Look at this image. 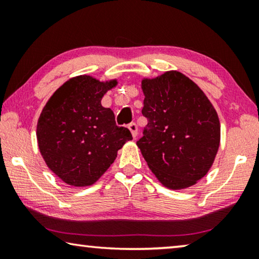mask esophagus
<instances>
[{"mask_svg": "<svg viewBox=\"0 0 259 259\" xmlns=\"http://www.w3.org/2000/svg\"><path fill=\"white\" fill-rule=\"evenodd\" d=\"M128 128H129V130L131 131V135H133V137H134V138L137 137V135H138V128H137V125H136V123H130V124L128 125Z\"/></svg>", "mask_w": 259, "mask_h": 259, "instance_id": "1", "label": "esophagus"}]
</instances>
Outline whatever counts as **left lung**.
Here are the masks:
<instances>
[{
    "label": "left lung",
    "instance_id": "8db88e82",
    "mask_svg": "<svg viewBox=\"0 0 259 259\" xmlns=\"http://www.w3.org/2000/svg\"><path fill=\"white\" fill-rule=\"evenodd\" d=\"M148 123L137 146L157 181L169 190L195 185L221 145V122L201 88L178 71L142 80Z\"/></svg>",
    "mask_w": 259,
    "mask_h": 259
}]
</instances>
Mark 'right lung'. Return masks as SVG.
I'll list each match as a JSON object with an SVG mask.
<instances>
[{
  "instance_id": "right-lung-1",
  "label": "right lung",
  "mask_w": 259,
  "mask_h": 259,
  "mask_svg": "<svg viewBox=\"0 0 259 259\" xmlns=\"http://www.w3.org/2000/svg\"><path fill=\"white\" fill-rule=\"evenodd\" d=\"M117 83V78L72 77L42 109L36 125L38 150L48 168L67 185H94L133 139L128 129L116 125L112 109L102 105L104 95Z\"/></svg>"
}]
</instances>
